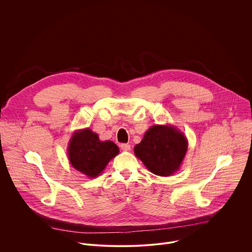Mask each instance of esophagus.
I'll return each instance as SVG.
<instances>
[{"label": "esophagus", "mask_w": 252, "mask_h": 252, "mask_svg": "<svg viewBox=\"0 0 252 252\" xmlns=\"http://www.w3.org/2000/svg\"><path fill=\"white\" fill-rule=\"evenodd\" d=\"M121 149L125 152H129L130 151V146L127 145V143H122L121 145Z\"/></svg>", "instance_id": "34e87169"}]
</instances>
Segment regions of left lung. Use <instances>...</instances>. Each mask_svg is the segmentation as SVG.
<instances>
[{
  "label": "left lung",
  "instance_id": "1",
  "mask_svg": "<svg viewBox=\"0 0 252 252\" xmlns=\"http://www.w3.org/2000/svg\"><path fill=\"white\" fill-rule=\"evenodd\" d=\"M186 135L171 125H155L134 147V155L153 173L169 176L181 167L188 152Z\"/></svg>",
  "mask_w": 252,
  "mask_h": 252
}]
</instances>
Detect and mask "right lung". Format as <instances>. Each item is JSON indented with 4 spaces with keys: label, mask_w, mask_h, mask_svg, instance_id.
<instances>
[{
    "label": "right lung",
    "mask_w": 252,
    "mask_h": 252,
    "mask_svg": "<svg viewBox=\"0 0 252 252\" xmlns=\"http://www.w3.org/2000/svg\"><path fill=\"white\" fill-rule=\"evenodd\" d=\"M119 153L120 150L115 142L112 140L100 141L97 133L90 128L75 131L67 147L70 164L89 178L99 175L106 164Z\"/></svg>",
    "instance_id": "add662e5"
}]
</instances>
